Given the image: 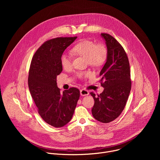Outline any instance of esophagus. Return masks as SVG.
<instances>
[{
  "instance_id": "1",
  "label": "esophagus",
  "mask_w": 160,
  "mask_h": 160,
  "mask_svg": "<svg viewBox=\"0 0 160 160\" xmlns=\"http://www.w3.org/2000/svg\"><path fill=\"white\" fill-rule=\"evenodd\" d=\"M89 94L88 91L86 89L82 88L80 90V95L82 96H88Z\"/></svg>"
}]
</instances>
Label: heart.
<instances>
[{
    "instance_id": "obj_1",
    "label": "heart",
    "mask_w": 160,
    "mask_h": 160,
    "mask_svg": "<svg viewBox=\"0 0 160 160\" xmlns=\"http://www.w3.org/2000/svg\"><path fill=\"white\" fill-rule=\"evenodd\" d=\"M72 51L73 54L86 57L88 63L92 66H99L103 64L108 58V49L102 43H97L90 40H83L73 47ZM61 66L64 69H68L72 66V58L70 55L63 53L60 58ZM90 72H80L77 76L83 77H90Z\"/></svg>"
}]
</instances>
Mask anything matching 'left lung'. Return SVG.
<instances>
[{"instance_id": "8db88e82", "label": "left lung", "mask_w": 160, "mask_h": 160, "mask_svg": "<svg viewBox=\"0 0 160 160\" xmlns=\"http://www.w3.org/2000/svg\"><path fill=\"white\" fill-rule=\"evenodd\" d=\"M108 49L106 62L99 76L103 92L96 97L92 114L102 123H109L117 118L126 105L131 90L128 59L122 45L111 35L102 33Z\"/></svg>"}]
</instances>
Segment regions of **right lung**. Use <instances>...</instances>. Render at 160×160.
I'll list each match as a JSON object with an SVG mask.
<instances>
[{"label":"right lung","instance_id":"right-lung-1","mask_svg":"<svg viewBox=\"0 0 160 160\" xmlns=\"http://www.w3.org/2000/svg\"><path fill=\"white\" fill-rule=\"evenodd\" d=\"M77 37H57L45 42L31 61L28 78L31 96L41 118L49 125L62 127L73 115L80 90L70 88L61 93L56 78L62 71L60 58Z\"/></svg>","mask_w":160,"mask_h":160}]
</instances>
